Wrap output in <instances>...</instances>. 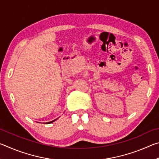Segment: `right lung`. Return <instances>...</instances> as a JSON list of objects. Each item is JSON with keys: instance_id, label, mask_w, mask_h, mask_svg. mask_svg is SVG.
<instances>
[{"instance_id": "add662e5", "label": "right lung", "mask_w": 159, "mask_h": 159, "mask_svg": "<svg viewBox=\"0 0 159 159\" xmlns=\"http://www.w3.org/2000/svg\"><path fill=\"white\" fill-rule=\"evenodd\" d=\"M56 120H57V119H55V120H53L52 121H50V122H48V123H52V122H54V121H55Z\"/></svg>"}]
</instances>
